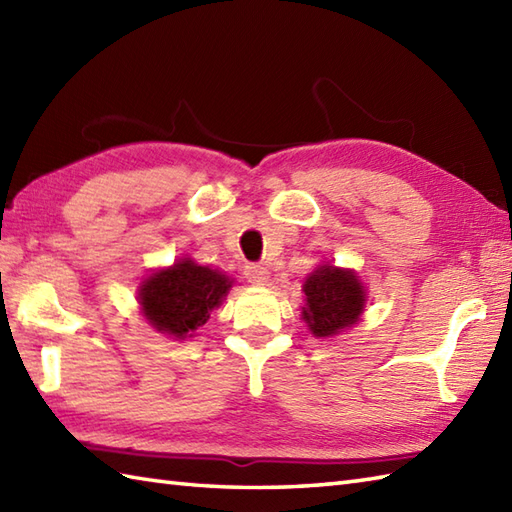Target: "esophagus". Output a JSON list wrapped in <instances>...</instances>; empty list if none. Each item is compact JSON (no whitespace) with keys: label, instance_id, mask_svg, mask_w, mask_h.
<instances>
[{"label":"esophagus","instance_id":"34e87169","mask_svg":"<svg viewBox=\"0 0 512 512\" xmlns=\"http://www.w3.org/2000/svg\"><path fill=\"white\" fill-rule=\"evenodd\" d=\"M244 275H246V279L250 281V284H257V286H266L268 281H270V273H268L264 266H259V264H248L244 268Z\"/></svg>","mask_w":512,"mask_h":512}]
</instances>
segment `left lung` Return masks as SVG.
I'll list each match as a JSON object with an SVG mask.
<instances>
[{
	"mask_svg": "<svg viewBox=\"0 0 512 512\" xmlns=\"http://www.w3.org/2000/svg\"><path fill=\"white\" fill-rule=\"evenodd\" d=\"M306 308L301 310L303 321L317 339L339 334L358 321L365 308V286L354 270L319 266L303 284Z\"/></svg>",
	"mask_w": 512,
	"mask_h": 512,
	"instance_id": "1",
	"label": "left lung"
}]
</instances>
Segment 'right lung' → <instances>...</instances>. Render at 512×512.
<instances>
[{
  "label": "right lung",
  "mask_w": 512,
  "mask_h": 512,
  "mask_svg": "<svg viewBox=\"0 0 512 512\" xmlns=\"http://www.w3.org/2000/svg\"><path fill=\"white\" fill-rule=\"evenodd\" d=\"M233 281L209 266L184 257L171 268L151 273L138 290V303L147 323L173 339H187L222 306Z\"/></svg>",
  "instance_id": "right-lung-1"
}]
</instances>
